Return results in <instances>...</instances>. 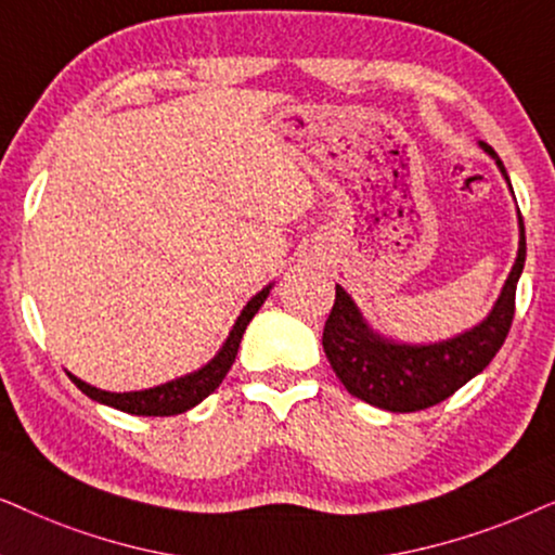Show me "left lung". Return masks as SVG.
<instances>
[{"instance_id": "left-lung-1", "label": "left lung", "mask_w": 555, "mask_h": 555, "mask_svg": "<svg viewBox=\"0 0 555 555\" xmlns=\"http://www.w3.org/2000/svg\"><path fill=\"white\" fill-rule=\"evenodd\" d=\"M482 150L498 162L507 180L498 152L485 142ZM522 266H526V225L520 216L518 258L502 286L498 305L475 330L439 345H401L383 339L363 322L343 286H335V305L322 332V347L332 371L343 380L347 393L393 413L431 409L447 401L464 383L482 373L505 343L515 317V289Z\"/></svg>"}]
</instances>
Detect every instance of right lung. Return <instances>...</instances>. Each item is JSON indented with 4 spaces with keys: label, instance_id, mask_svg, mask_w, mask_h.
<instances>
[{
    "label": "right lung",
    "instance_id": "right-lung-1",
    "mask_svg": "<svg viewBox=\"0 0 555 555\" xmlns=\"http://www.w3.org/2000/svg\"><path fill=\"white\" fill-rule=\"evenodd\" d=\"M269 289L271 286H266V289L258 292L256 297L248 301L246 309H243L238 317V322L233 324L223 350H220L216 358H212L205 367H201L197 373H190L184 375V378H177L172 383H165V386H157L150 390H134V393H108V390H99L88 386L83 380H78L76 375H70V380L76 383L88 398H93V401L106 403L111 409L134 413V416H177V413L190 411L192 405H197L203 398H208L212 390L223 383L228 371H231L235 354H238L243 332H246L248 322L254 320L258 307L263 305L266 297H269Z\"/></svg>",
    "mask_w": 555,
    "mask_h": 555
}]
</instances>
